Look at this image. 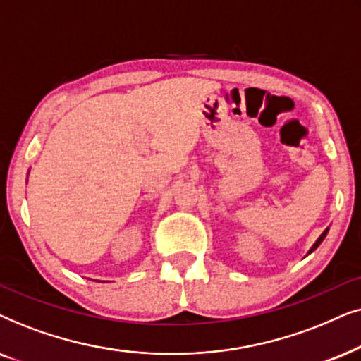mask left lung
<instances>
[{"label":"left lung","mask_w":361,"mask_h":361,"mask_svg":"<svg viewBox=\"0 0 361 361\" xmlns=\"http://www.w3.org/2000/svg\"><path fill=\"white\" fill-rule=\"evenodd\" d=\"M326 233H329V228H326V229L324 231V233H322V234H320V238H319V239H317V241H315V244H314V246H312V247H310V251H309V254H310V252H314V251H315V249L320 246V243H322V241H324V239H325V236H326Z\"/></svg>","instance_id":"1"}]
</instances>
